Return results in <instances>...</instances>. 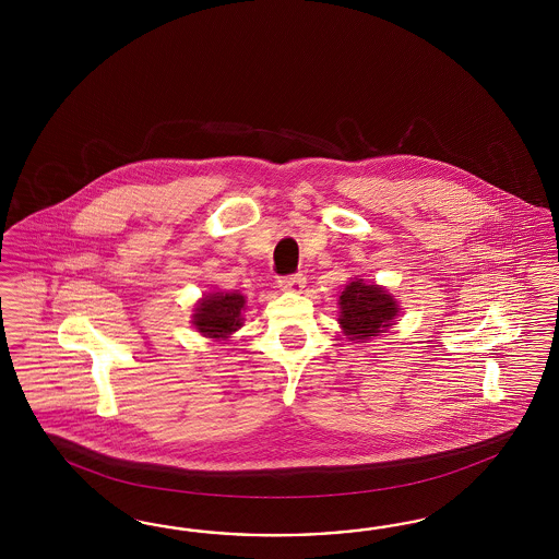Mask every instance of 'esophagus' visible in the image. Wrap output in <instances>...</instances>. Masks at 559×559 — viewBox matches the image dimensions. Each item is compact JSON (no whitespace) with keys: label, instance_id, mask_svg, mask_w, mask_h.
<instances>
[{"label":"esophagus","instance_id":"1","mask_svg":"<svg viewBox=\"0 0 559 559\" xmlns=\"http://www.w3.org/2000/svg\"><path fill=\"white\" fill-rule=\"evenodd\" d=\"M305 276L304 274H288V276H283L281 281H278V287L283 288V290H288V293H301L305 288Z\"/></svg>","mask_w":559,"mask_h":559}]
</instances>
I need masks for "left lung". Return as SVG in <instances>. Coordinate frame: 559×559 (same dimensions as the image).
<instances>
[{
  "mask_svg": "<svg viewBox=\"0 0 559 559\" xmlns=\"http://www.w3.org/2000/svg\"><path fill=\"white\" fill-rule=\"evenodd\" d=\"M338 322L348 340H365L381 336L395 323L400 305L388 288L369 285L362 278L348 283L340 295Z\"/></svg>",
  "mask_w": 559,
  "mask_h": 559,
  "instance_id": "1",
  "label": "left lung"
}]
</instances>
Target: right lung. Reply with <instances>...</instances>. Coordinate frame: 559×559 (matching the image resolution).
Masks as SVG:
<instances>
[{
  "instance_id": "obj_1",
  "label": "right lung",
  "mask_w": 559,
  "mask_h": 559,
  "mask_svg": "<svg viewBox=\"0 0 559 559\" xmlns=\"http://www.w3.org/2000/svg\"><path fill=\"white\" fill-rule=\"evenodd\" d=\"M246 297L239 293H209L194 307L192 325L213 340H227L243 325Z\"/></svg>"
}]
</instances>
